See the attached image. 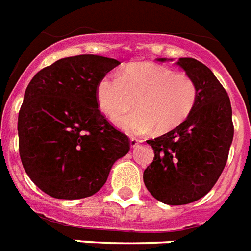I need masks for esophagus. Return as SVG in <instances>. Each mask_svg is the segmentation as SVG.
Here are the masks:
<instances>
[{
	"label": "esophagus",
	"mask_w": 251,
	"mask_h": 251,
	"mask_svg": "<svg viewBox=\"0 0 251 251\" xmlns=\"http://www.w3.org/2000/svg\"><path fill=\"white\" fill-rule=\"evenodd\" d=\"M141 141L140 140H137V138H130V148L131 149H135L138 145H140Z\"/></svg>",
	"instance_id": "1"
}]
</instances>
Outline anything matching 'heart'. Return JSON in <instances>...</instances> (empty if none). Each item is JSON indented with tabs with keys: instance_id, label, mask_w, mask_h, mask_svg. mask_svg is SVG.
<instances>
[{
	"instance_id": "1",
	"label": "heart",
	"mask_w": 251,
	"mask_h": 251,
	"mask_svg": "<svg viewBox=\"0 0 251 251\" xmlns=\"http://www.w3.org/2000/svg\"><path fill=\"white\" fill-rule=\"evenodd\" d=\"M197 97L190 75L153 64L129 66L120 77L106 75L96 86V103L110 120L129 110L134 98L137 109L117 120L121 130L131 135L173 130L192 114Z\"/></svg>"
}]
</instances>
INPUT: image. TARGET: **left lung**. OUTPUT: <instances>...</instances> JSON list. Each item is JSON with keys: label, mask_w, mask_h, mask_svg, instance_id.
Here are the masks:
<instances>
[{"label": "left lung", "mask_w": 251, "mask_h": 251, "mask_svg": "<svg viewBox=\"0 0 251 251\" xmlns=\"http://www.w3.org/2000/svg\"><path fill=\"white\" fill-rule=\"evenodd\" d=\"M176 65L194 79L197 103L181 125L148 141L154 159L144 172V182L159 202L186 205L206 196L218 181L234 127L229 96L210 69L189 57L179 58Z\"/></svg>", "instance_id": "1"}]
</instances>
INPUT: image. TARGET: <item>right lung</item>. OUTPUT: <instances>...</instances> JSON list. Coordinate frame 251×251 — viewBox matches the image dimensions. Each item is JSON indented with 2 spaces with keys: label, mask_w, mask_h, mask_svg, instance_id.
Returning a JSON list of instances; mask_svg holds the SVG:
<instances>
[{
  "label": "right lung",
  "mask_w": 251,
  "mask_h": 251,
  "mask_svg": "<svg viewBox=\"0 0 251 251\" xmlns=\"http://www.w3.org/2000/svg\"><path fill=\"white\" fill-rule=\"evenodd\" d=\"M121 62L102 55L66 57L31 78L18 113V146L25 172L48 196L90 197L106 182L129 138L107 122L96 86Z\"/></svg>",
  "instance_id": "obj_1"
}]
</instances>
